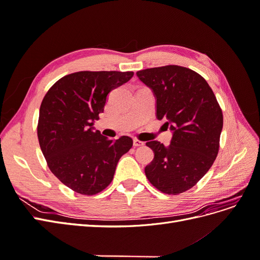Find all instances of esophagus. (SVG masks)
<instances>
[{"label": "esophagus", "instance_id": "obj_1", "mask_svg": "<svg viewBox=\"0 0 260 260\" xmlns=\"http://www.w3.org/2000/svg\"><path fill=\"white\" fill-rule=\"evenodd\" d=\"M143 145H144V142H141V141H139L137 139L133 140V146L139 147V146H143Z\"/></svg>", "mask_w": 260, "mask_h": 260}]
</instances>
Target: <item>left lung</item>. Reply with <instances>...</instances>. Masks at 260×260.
Segmentation results:
<instances>
[{"instance_id": "1", "label": "left lung", "mask_w": 260, "mask_h": 260, "mask_svg": "<svg viewBox=\"0 0 260 260\" xmlns=\"http://www.w3.org/2000/svg\"><path fill=\"white\" fill-rule=\"evenodd\" d=\"M137 76L154 94L157 119L166 120L172 132L168 146L158 141L146 143L154 159L145 175L162 193H182L198 183L216 159L223 125L221 108L206 80L188 68H147Z\"/></svg>"}]
</instances>
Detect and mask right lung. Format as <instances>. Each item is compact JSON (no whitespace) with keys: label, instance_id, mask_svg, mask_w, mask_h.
Wrapping results in <instances>:
<instances>
[{"label":"right lung","instance_id":"add662e5","mask_svg":"<svg viewBox=\"0 0 260 260\" xmlns=\"http://www.w3.org/2000/svg\"><path fill=\"white\" fill-rule=\"evenodd\" d=\"M132 72H79L62 77L40 106L38 139L48 166L61 183L94 195L112 182L132 139L108 140L94 128L108 94L129 81Z\"/></svg>","mask_w":260,"mask_h":260}]
</instances>
